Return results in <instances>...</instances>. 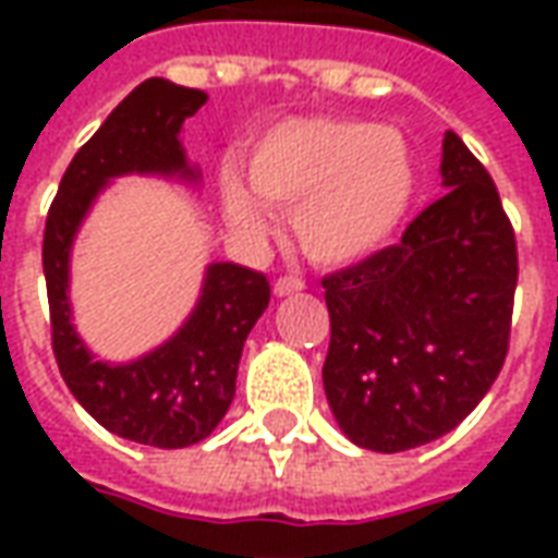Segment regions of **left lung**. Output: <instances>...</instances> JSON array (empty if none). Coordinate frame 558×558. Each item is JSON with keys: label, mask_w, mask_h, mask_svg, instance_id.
Returning <instances> with one entry per match:
<instances>
[{"label": "left lung", "mask_w": 558, "mask_h": 558, "mask_svg": "<svg viewBox=\"0 0 558 558\" xmlns=\"http://www.w3.org/2000/svg\"><path fill=\"white\" fill-rule=\"evenodd\" d=\"M203 104L206 92L163 77L140 83L68 163L44 227V280L59 374L101 427L155 448L203 442L223 421L244 340L268 307L271 287L263 271L208 263L196 304L170 338L131 362H101L74 328L71 247L92 203L119 175L199 182L179 134Z\"/></svg>", "instance_id": "8db88e82"}]
</instances>
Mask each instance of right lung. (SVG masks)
Instances as JSON below:
<instances>
[{"instance_id":"add662e5","label":"right lung","mask_w":558,"mask_h":558,"mask_svg":"<svg viewBox=\"0 0 558 558\" xmlns=\"http://www.w3.org/2000/svg\"><path fill=\"white\" fill-rule=\"evenodd\" d=\"M445 196L400 244L323 280L331 340L323 386L347 439L395 454L451 433L499 376L517 244L496 184L457 137Z\"/></svg>"}]
</instances>
